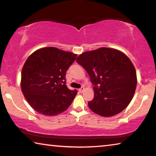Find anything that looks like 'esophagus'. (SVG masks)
Masks as SVG:
<instances>
[{"mask_svg": "<svg viewBox=\"0 0 156 156\" xmlns=\"http://www.w3.org/2000/svg\"><path fill=\"white\" fill-rule=\"evenodd\" d=\"M84 90V87H82L81 88L78 89V91H79V92H80V93H83Z\"/></svg>", "mask_w": 156, "mask_h": 156, "instance_id": "esophagus-1", "label": "esophagus"}]
</instances>
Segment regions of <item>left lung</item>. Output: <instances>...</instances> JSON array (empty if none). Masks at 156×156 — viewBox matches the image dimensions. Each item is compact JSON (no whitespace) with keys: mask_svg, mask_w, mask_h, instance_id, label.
<instances>
[{"mask_svg":"<svg viewBox=\"0 0 156 156\" xmlns=\"http://www.w3.org/2000/svg\"><path fill=\"white\" fill-rule=\"evenodd\" d=\"M76 61L94 85V98L88 102L92 112L111 117L128 106L135 94L137 76L133 63L124 53L101 47L83 53Z\"/></svg>","mask_w":156,"mask_h":156,"instance_id":"1","label":"left lung"}]
</instances>
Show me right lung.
I'll use <instances>...</instances> for the list:
<instances>
[{"instance_id":"1","label":"right lung","mask_w":156,"mask_h":156,"mask_svg":"<svg viewBox=\"0 0 156 156\" xmlns=\"http://www.w3.org/2000/svg\"><path fill=\"white\" fill-rule=\"evenodd\" d=\"M76 57L72 52L49 47L36 50L27 58L21 72L20 87L36 112L54 116L70 106L77 91L67 88L65 75Z\"/></svg>"}]
</instances>
